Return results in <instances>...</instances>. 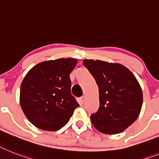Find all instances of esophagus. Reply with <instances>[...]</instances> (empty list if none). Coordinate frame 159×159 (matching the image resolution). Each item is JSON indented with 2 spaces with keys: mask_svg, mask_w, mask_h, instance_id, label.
<instances>
[{
  "mask_svg": "<svg viewBox=\"0 0 159 159\" xmlns=\"http://www.w3.org/2000/svg\"><path fill=\"white\" fill-rule=\"evenodd\" d=\"M84 102H85V97L82 96V97H81V98H79V103L80 104H83Z\"/></svg>",
  "mask_w": 159,
  "mask_h": 159,
  "instance_id": "1",
  "label": "esophagus"
}]
</instances>
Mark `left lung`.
<instances>
[{
  "label": "left lung",
  "mask_w": 159,
  "mask_h": 159,
  "mask_svg": "<svg viewBox=\"0 0 159 159\" xmlns=\"http://www.w3.org/2000/svg\"><path fill=\"white\" fill-rule=\"evenodd\" d=\"M95 79L99 107L90 116L98 131L105 134L123 132L137 120L142 106V90L133 73L120 64L84 60Z\"/></svg>",
  "instance_id": "left-lung-1"
}]
</instances>
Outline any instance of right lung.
<instances>
[{
  "instance_id": "add662e5",
  "label": "right lung",
  "mask_w": 159,
  "mask_h": 159,
  "mask_svg": "<svg viewBox=\"0 0 159 159\" xmlns=\"http://www.w3.org/2000/svg\"><path fill=\"white\" fill-rule=\"evenodd\" d=\"M77 60L44 61L28 72L21 85L20 104L24 114L39 129L56 131L69 120L79 107L71 94L69 74Z\"/></svg>"
}]
</instances>
